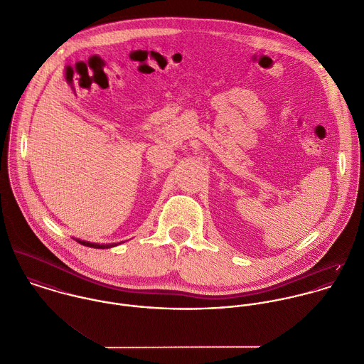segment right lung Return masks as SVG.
<instances>
[{
    "mask_svg": "<svg viewBox=\"0 0 364 364\" xmlns=\"http://www.w3.org/2000/svg\"><path fill=\"white\" fill-rule=\"evenodd\" d=\"M75 242H78L84 246H88V247H94V249H109V247L121 245V242L119 243H92V242H87V240H81V239H75Z\"/></svg>",
    "mask_w": 364,
    "mask_h": 364,
    "instance_id": "right-lung-1",
    "label": "right lung"
}]
</instances>
